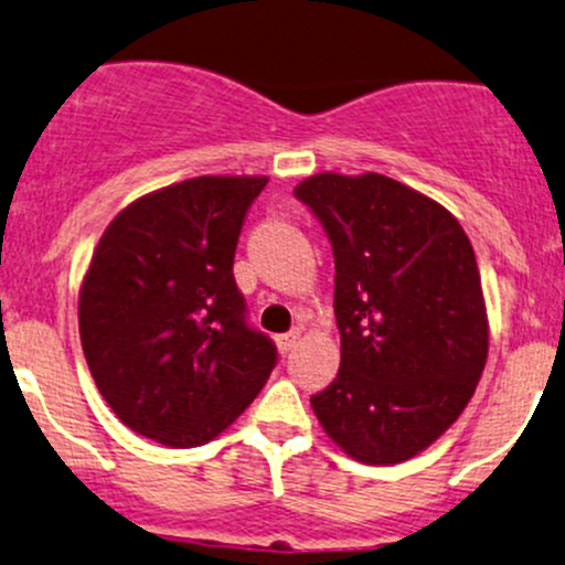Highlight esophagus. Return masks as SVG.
<instances>
[{
    "label": "esophagus",
    "instance_id": "obj_1",
    "mask_svg": "<svg viewBox=\"0 0 565 565\" xmlns=\"http://www.w3.org/2000/svg\"><path fill=\"white\" fill-rule=\"evenodd\" d=\"M297 343H300V332H287V334H278L276 338V345L281 353H289Z\"/></svg>",
    "mask_w": 565,
    "mask_h": 565
}]
</instances>
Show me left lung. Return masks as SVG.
<instances>
[{
	"mask_svg": "<svg viewBox=\"0 0 565 565\" xmlns=\"http://www.w3.org/2000/svg\"><path fill=\"white\" fill-rule=\"evenodd\" d=\"M295 195L334 254L340 370L311 396L316 418L356 461H407L454 426L486 367L472 244L448 209L383 173L321 171Z\"/></svg>",
	"mask_w": 565,
	"mask_h": 565,
	"instance_id": "obj_1",
	"label": "left lung"
}]
</instances>
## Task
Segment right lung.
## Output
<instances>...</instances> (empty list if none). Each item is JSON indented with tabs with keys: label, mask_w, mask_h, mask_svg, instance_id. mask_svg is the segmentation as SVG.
<instances>
[{
	"label": "right lung",
	"mask_w": 565,
	"mask_h": 565,
	"mask_svg": "<svg viewBox=\"0 0 565 565\" xmlns=\"http://www.w3.org/2000/svg\"><path fill=\"white\" fill-rule=\"evenodd\" d=\"M268 177H195L128 203L93 249L79 340L128 429L198 448L252 405L276 345L246 324L233 278L241 225Z\"/></svg>",
	"instance_id": "1"
}]
</instances>
